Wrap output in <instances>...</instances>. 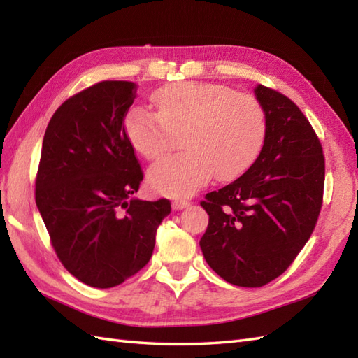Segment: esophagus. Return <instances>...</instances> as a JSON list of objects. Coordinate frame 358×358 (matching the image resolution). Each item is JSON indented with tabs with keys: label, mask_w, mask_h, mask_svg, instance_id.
I'll list each match as a JSON object with an SVG mask.
<instances>
[{
	"label": "esophagus",
	"mask_w": 358,
	"mask_h": 358,
	"mask_svg": "<svg viewBox=\"0 0 358 358\" xmlns=\"http://www.w3.org/2000/svg\"><path fill=\"white\" fill-rule=\"evenodd\" d=\"M189 206H191V201H187V200H175V201L172 203V208H173L175 210L185 209V208H189Z\"/></svg>",
	"instance_id": "34e87169"
}]
</instances>
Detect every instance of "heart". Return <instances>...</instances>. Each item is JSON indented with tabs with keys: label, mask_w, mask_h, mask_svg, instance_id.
<instances>
[{
	"label": "heart",
	"mask_w": 358,
	"mask_h": 358,
	"mask_svg": "<svg viewBox=\"0 0 358 358\" xmlns=\"http://www.w3.org/2000/svg\"><path fill=\"white\" fill-rule=\"evenodd\" d=\"M157 110L135 106L126 117L134 148L148 159L169 152L177 135L185 150L150 167L149 183L171 196L199 191L215 173L229 180L255 162L266 135V115L254 95L212 83H175L154 94Z\"/></svg>",
	"instance_id": "heart-1"
}]
</instances>
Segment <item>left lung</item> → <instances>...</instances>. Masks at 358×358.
Returning a JSON list of instances; mask_svg holds the SVG:
<instances>
[{
  "label": "left lung",
  "mask_w": 358,
  "mask_h": 358,
  "mask_svg": "<svg viewBox=\"0 0 358 358\" xmlns=\"http://www.w3.org/2000/svg\"><path fill=\"white\" fill-rule=\"evenodd\" d=\"M266 135L254 164L200 203L209 215L200 240L227 283L262 287L280 277L314 232L323 204L322 143L292 100L258 85Z\"/></svg>",
  "instance_id": "obj_1"
}]
</instances>
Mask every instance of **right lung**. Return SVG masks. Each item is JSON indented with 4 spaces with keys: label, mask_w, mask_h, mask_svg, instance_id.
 I'll use <instances>...</instances> for the list:
<instances>
[{
    "label": "right lung",
    "mask_w": 358,
    "mask_h": 358,
    "mask_svg": "<svg viewBox=\"0 0 358 358\" xmlns=\"http://www.w3.org/2000/svg\"><path fill=\"white\" fill-rule=\"evenodd\" d=\"M132 81H100L59 106L45 129L35 201L58 260L92 287L118 286L150 260L171 201L132 199L143 171L124 118Z\"/></svg>",
    "instance_id": "right-lung-1"
}]
</instances>
